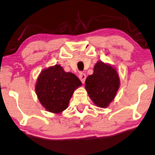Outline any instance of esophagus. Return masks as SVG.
I'll use <instances>...</instances> for the list:
<instances>
[{"label": "esophagus", "instance_id": "34e87169", "mask_svg": "<svg viewBox=\"0 0 155 155\" xmlns=\"http://www.w3.org/2000/svg\"><path fill=\"white\" fill-rule=\"evenodd\" d=\"M78 77H79L81 81V82L83 83V84H84L85 80H86V75L84 73L81 72V73L79 74V76H78Z\"/></svg>", "mask_w": 155, "mask_h": 155}]
</instances>
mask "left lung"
Masks as SVG:
<instances>
[{"label":"left lung","instance_id":"8db88e82","mask_svg":"<svg viewBox=\"0 0 155 155\" xmlns=\"http://www.w3.org/2000/svg\"><path fill=\"white\" fill-rule=\"evenodd\" d=\"M120 79L115 67L102 61H97L93 74L86 78L85 88L97 107L107 108L116 96Z\"/></svg>","mask_w":155,"mask_h":155}]
</instances>
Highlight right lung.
<instances>
[{"label": "right lung", "instance_id": "1", "mask_svg": "<svg viewBox=\"0 0 155 155\" xmlns=\"http://www.w3.org/2000/svg\"><path fill=\"white\" fill-rule=\"evenodd\" d=\"M81 85L75 74L66 72L60 64H55L41 71L35 91L39 102L48 112L60 114L68 107L74 92Z\"/></svg>", "mask_w": 155, "mask_h": 155}]
</instances>
